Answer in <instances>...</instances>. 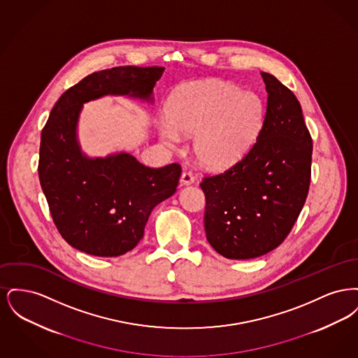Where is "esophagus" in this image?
<instances>
[{"instance_id": "esophagus-1", "label": "esophagus", "mask_w": 358, "mask_h": 358, "mask_svg": "<svg viewBox=\"0 0 358 358\" xmlns=\"http://www.w3.org/2000/svg\"><path fill=\"white\" fill-rule=\"evenodd\" d=\"M193 182H194V177L192 176V173L184 171L182 176H181V178H180V184H181V185H190V184H193Z\"/></svg>"}]
</instances>
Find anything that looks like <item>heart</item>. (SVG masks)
Here are the masks:
<instances>
[{
	"instance_id": "obj_1",
	"label": "heart",
	"mask_w": 358,
	"mask_h": 358,
	"mask_svg": "<svg viewBox=\"0 0 358 358\" xmlns=\"http://www.w3.org/2000/svg\"><path fill=\"white\" fill-rule=\"evenodd\" d=\"M263 120L264 104L257 94L222 80H205L174 91L159 134L171 148L181 143V136H194L197 162L209 171H224L250 153Z\"/></svg>"
}]
</instances>
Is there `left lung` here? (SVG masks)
Masks as SVG:
<instances>
[{"label":"left lung","instance_id":"obj_1","mask_svg":"<svg viewBox=\"0 0 358 358\" xmlns=\"http://www.w3.org/2000/svg\"><path fill=\"white\" fill-rule=\"evenodd\" d=\"M267 107L255 145L240 162L205 177L206 240L227 259H254L275 250L306 201L313 141L296 96L260 72Z\"/></svg>","mask_w":358,"mask_h":358}]
</instances>
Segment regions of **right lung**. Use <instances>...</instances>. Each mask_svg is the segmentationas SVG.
<instances>
[{"instance_id":"right-lung-1","label":"right lung","mask_w":358,"mask_h":358,"mask_svg":"<svg viewBox=\"0 0 358 358\" xmlns=\"http://www.w3.org/2000/svg\"><path fill=\"white\" fill-rule=\"evenodd\" d=\"M164 67H115L85 76L52 108L41 133L38 178L63 238L88 255L113 257L143 238L155 205L174 194L181 166L152 169L131 154L87 157L78 141L83 103L106 95L153 102Z\"/></svg>"}]
</instances>
